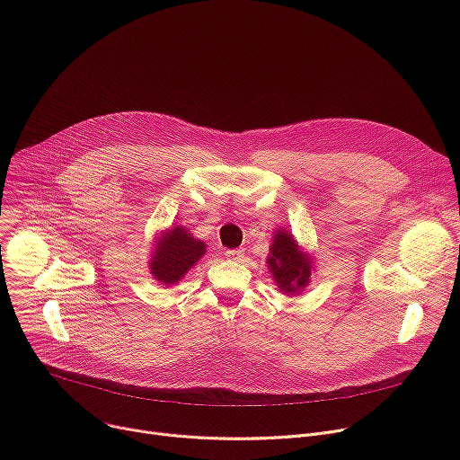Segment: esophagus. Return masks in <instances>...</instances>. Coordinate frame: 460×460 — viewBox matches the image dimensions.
<instances>
[{
  "label": "esophagus",
  "mask_w": 460,
  "mask_h": 460,
  "mask_svg": "<svg viewBox=\"0 0 460 460\" xmlns=\"http://www.w3.org/2000/svg\"><path fill=\"white\" fill-rule=\"evenodd\" d=\"M224 256L229 260H242L245 256V251L243 249H226Z\"/></svg>",
  "instance_id": "1"
}]
</instances>
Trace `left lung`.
Masks as SVG:
<instances>
[{"label": "left lung", "mask_w": 460, "mask_h": 460, "mask_svg": "<svg viewBox=\"0 0 460 460\" xmlns=\"http://www.w3.org/2000/svg\"><path fill=\"white\" fill-rule=\"evenodd\" d=\"M268 264L273 271L275 282L286 293H296L311 277L309 260L304 258L296 247V242L286 231H279L275 234Z\"/></svg>", "instance_id": "8db88e82"}]
</instances>
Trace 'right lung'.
I'll list each match as a JSON object with an SVG mask.
<instances>
[{
	"instance_id": "add662e5",
	"label": "right lung",
	"mask_w": 460,
	"mask_h": 460,
	"mask_svg": "<svg viewBox=\"0 0 460 460\" xmlns=\"http://www.w3.org/2000/svg\"><path fill=\"white\" fill-rule=\"evenodd\" d=\"M206 252V242L192 238L183 227L167 231L151 260V273L164 284H176Z\"/></svg>"
}]
</instances>
